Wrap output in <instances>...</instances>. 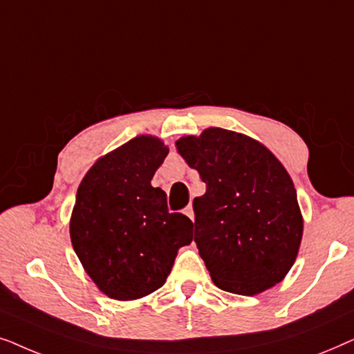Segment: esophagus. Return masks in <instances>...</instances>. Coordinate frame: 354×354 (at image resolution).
Wrapping results in <instances>:
<instances>
[{
  "label": "esophagus",
  "mask_w": 354,
  "mask_h": 354,
  "mask_svg": "<svg viewBox=\"0 0 354 354\" xmlns=\"http://www.w3.org/2000/svg\"><path fill=\"white\" fill-rule=\"evenodd\" d=\"M183 214H185L187 217H190L192 221H195V212H193V206L188 205L185 209H183Z\"/></svg>",
  "instance_id": "esophagus-1"
}]
</instances>
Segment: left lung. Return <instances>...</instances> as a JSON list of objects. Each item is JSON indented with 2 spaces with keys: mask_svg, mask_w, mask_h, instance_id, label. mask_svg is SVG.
<instances>
[{
  "mask_svg": "<svg viewBox=\"0 0 354 354\" xmlns=\"http://www.w3.org/2000/svg\"><path fill=\"white\" fill-rule=\"evenodd\" d=\"M176 147L206 183L193 211L195 243L212 282L246 297L282 282L303 236L283 164L258 140L219 127L178 138Z\"/></svg>",
  "mask_w": 354,
  "mask_h": 354,
  "instance_id": "obj_1",
  "label": "left lung"
}]
</instances>
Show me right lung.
Segmentation results:
<instances>
[{
	"mask_svg": "<svg viewBox=\"0 0 354 354\" xmlns=\"http://www.w3.org/2000/svg\"><path fill=\"white\" fill-rule=\"evenodd\" d=\"M169 153L161 138L140 135L101 156L82 178L71 216V241L100 292L132 301L156 292L193 222L169 212L151 178Z\"/></svg>",
	"mask_w": 354,
	"mask_h": 354,
	"instance_id": "1",
	"label": "right lung"
}]
</instances>
